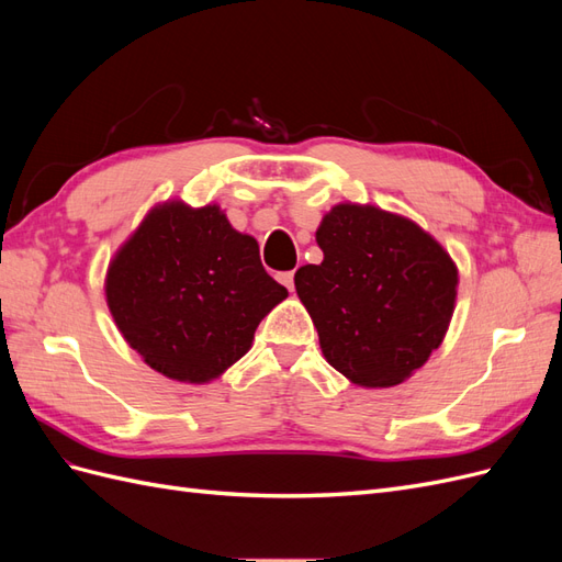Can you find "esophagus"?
<instances>
[{
    "label": "esophagus",
    "instance_id": "34e87169",
    "mask_svg": "<svg viewBox=\"0 0 562 562\" xmlns=\"http://www.w3.org/2000/svg\"><path fill=\"white\" fill-rule=\"evenodd\" d=\"M277 279L288 288V291H293L295 288V271H281V274H277Z\"/></svg>",
    "mask_w": 562,
    "mask_h": 562
}]
</instances>
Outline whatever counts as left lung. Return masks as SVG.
Here are the masks:
<instances>
[{"instance_id": "1", "label": "left lung", "mask_w": 562, "mask_h": 562, "mask_svg": "<svg viewBox=\"0 0 562 562\" xmlns=\"http://www.w3.org/2000/svg\"><path fill=\"white\" fill-rule=\"evenodd\" d=\"M316 244L323 260L295 271V291L326 361L363 389L413 378L450 328V252L415 220L351 201L323 215Z\"/></svg>"}]
</instances>
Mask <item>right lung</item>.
Returning <instances> with one entry per match:
<instances>
[{
  "label": "right lung",
  "instance_id": "obj_1",
  "mask_svg": "<svg viewBox=\"0 0 562 562\" xmlns=\"http://www.w3.org/2000/svg\"><path fill=\"white\" fill-rule=\"evenodd\" d=\"M285 297L260 262L258 241L236 232L217 203L151 206L105 274L108 310L128 347L184 384L223 375Z\"/></svg>",
  "mask_w": 562,
  "mask_h": 562
}]
</instances>
